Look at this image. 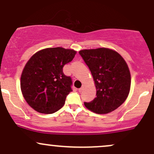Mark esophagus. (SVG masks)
<instances>
[{
    "label": "esophagus",
    "mask_w": 154,
    "mask_h": 154,
    "mask_svg": "<svg viewBox=\"0 0 154 154\" xmlns=\"http://www.w3.org/2000/svg\"><path fill=\"white\" fill-rule=\"evenodd\" d=\"M84 85H83V86H81V87L79 89V92H81V91H82L83 90H84Z\"/></svg>",
    "instance_id": "1"
}]
</instances>
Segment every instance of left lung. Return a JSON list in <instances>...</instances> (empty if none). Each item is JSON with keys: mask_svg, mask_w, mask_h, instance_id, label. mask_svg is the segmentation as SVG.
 <instances>
[{"mask_svg": "<svg viewBox=\"0 0 154 154\" xmlns=\"http://www.w3.org/2000/svg\"><path fill=\"white\" fill-rule=\"evenodd\" d=\"M79 54L89 68L97 88V97L84 105L93 112L107 114L118 108L131 89L129 68L118 52L108 48L83 50Z\"/></svg>", "mask_w": 154, "mask_h": 154, "instance_id": "obj_1", "label": "left lung"}]
</instances>
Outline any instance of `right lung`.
Returning a JSON list of instances; mask_svg holds the SVG:
<instances>
[{"mask_svg": "<svg viewBox=\"0 0 154 154\" xmlns=\"http://www.w3.org/2000/svg\"><path fill=\"white\" fill-rule=\"evenodd\" d=\"M76 51L63 48H46L31 57L21 76V90L31 107L40 113L52 114L64 105L72 91V80L63 72Z\"/></svg>", "mask_w": 154, "mask_h": 154, "instance_id": "right-lung-1", "label": "right lung"}]
</instances>
